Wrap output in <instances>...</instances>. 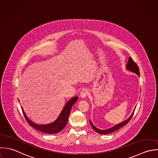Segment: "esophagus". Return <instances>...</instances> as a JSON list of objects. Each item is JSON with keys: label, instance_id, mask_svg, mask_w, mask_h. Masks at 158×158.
<instances>
[{"label": "esophagus", "instance_id": "esophagus-1", "mask_svg": "<svg viewBox=\"0 0 158 158\" xmlns=\"http://www.w3.org/2000/svg\"><path fill=\"white\" fill-rule=\"evenodd\" d=\"M88 94H89V91H88V89H83L81 91V93H80V96L83 98H85L86 96H87V95H88Z\"/></svg>", "mask_w": 158, "mask_h": 158}]
</instances>
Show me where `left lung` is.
Returning a JSON list of instances; mask_svg holds the SVG:
<instances>
[{
    "instance_id": "8db88e82",
    "label": "left lung",
    "mask_w": 158,
    "mask_h": 158,
    "mask_svg": "<svg viewBox=\"0 0 158 158\" xmlns=\"http://www.w3.org/2000/svg\"><path fill=\"white\" fill-rule=\"evenodd\" d=\"M126 68H127V69H128V70H131V71L137 73L139 77L140 76L139 68L137 64L134 61V60L132 59V58L131 57H129V60H128V62H127V64ZM135 109H134L133 113H132L131 116L127 119H126V121H123V122H122V123H119V124H117V125H116V126H113V127H111V128H110L108 129H106V130H101V129H98L97 127H96L93 125V124L91 123V121H89L91 126V127H92V128L93 129L94 131H95L96 132H98V133H99L100 134H110V133L113 132L118 130L119 128L122 127L124 125L127 124L129 122V121L131 120V119L132 118V116H133V114L134 113Z\"/></svg>"
}]
</instances>
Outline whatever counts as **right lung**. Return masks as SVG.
<instances>
[{
    "label": "right lung",
    "mask_w": 158,
    "mask_h": 158,
    "mask_svg": "<svg viewBox=\"0 0 158 158\" xmlns=\"http://www.w3.org/2000/svg\"><path fill=\"white\" fill-rule=\"evenodd\" d=\"M78 98L75 97L71 99L70 101H69L64 107L63 108V110H62L60 115L59 116L58 118L51 124H45V125H39L37 124H35L32 123L26 116V113H24L23 108L22 111L23 113V114L24 116V118L27 121L29 124L34 129L42 132L44 133L47 134H56L58 133L60 131H61L66 126L69 114L71 111V108L73 105L77 101Z\"/></svg>",
    "instance_id": "obj_1"
}]
</instances>
